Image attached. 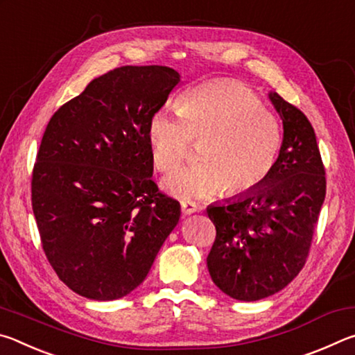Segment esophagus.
<instances>
[{
  "label": "esophagus",
  "instance_id": "obj_1",
  "mask_svg": "<svg viewBox=\"0 0 355 355\" xmlns=\"http://www.w3.org/2000/svg\"><path fill=\"white\" fill-rule=\"evenodd\" d=\"M182 211H183V214L189 216L192 213L199 211V207H197L194 202H182Z\"/></svg>",
  "mask_w": 355,
  "mask_h": 355
}]
</instances>
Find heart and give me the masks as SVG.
<instances>
[{"label":"heart","mask_w":355,"mask_h":355,"mask_svg":"<svg viewBox=\"0 0 355 355\" xmlns=\"http://www.w3.org/2000/svg\"><path fill=\"white\" fill-rule=\"evenodd\" d=\"M150 158L163 173L175 172L191 156L194 142L200 164L173 173L164 182L182 200L219 196H245L271 175L282 150L279 117L236 81L197 86L180 101L178 111L161 107L147 127Z\"/></svg>","instance_id":"b5f03b06"}]
</instances>
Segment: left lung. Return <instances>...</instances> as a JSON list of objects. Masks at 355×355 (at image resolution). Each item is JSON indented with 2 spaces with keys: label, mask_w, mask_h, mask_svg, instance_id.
<instances>
[{
  "label": "left lung",
  "mask_w": 355,
  "mask_h": 355,
  "mask_svg": "<svg viewBox=\"0 0 355 355\" xmlns=\"http://www.w3.org/2000/svg\"><path fill=\"white\" fill-rule=\"evenodd\" d=\"M269 98L284 122L272 173L250 194L207 208L216 227L209 275L227 296L245 302L272 296L300 272L326 197V169L310 120L279 94Z\"/></svg>",
  "instance_id": "1"
}]
</instances>
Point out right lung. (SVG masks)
I'll use <instances>...</instances> for the list:
<instances>
[{"label":"right lung","instance_id":"obj_1","mask_svg":"<svg viewBox=\"0 0 355 355\" xmlns=\"http://www.w3.org/2000/svg\"><path fill=\"white\" fill-rule=\"evenodd\" d=\"M180 75L125 65L53 114L33 169L31 202L48 261L70 290L114 300L139 286L180 219L152 180L147 127Z\"/></svg>","mask_w":355,"mask_h":355}]
</instances>
